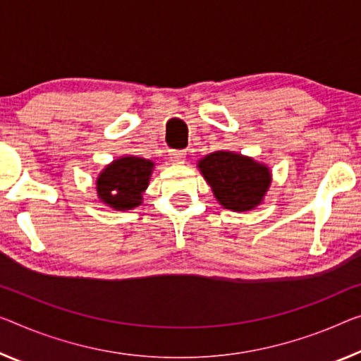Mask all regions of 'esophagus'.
I'll return each instance as SVG.
<instances>
[{"label":"esophagus","mask_w":361,"mask_h":361,"mask_svg":"<svg viewBox=\"0 0 361 361\" xmlns=\"http://www.w3.org/2000/svg\"><path fill=\"white\" fill-rule=\"evenodd\" d=\"M169 154L176 163H184L187 153H185V149H169Z\"/></svg>","instance_id":"obj_1"}]
</instances>
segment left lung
Wrapping results in <instances>:
<instances>
[{
  "mask_svg": "<svg viewBox=\"0 0 361 361\" xmlns=\"http://www.w3.org/2000/svg\"><path fill=\"white\" fill-rule=\"evenodd\" d=\"M198 168L218 202L234 212H248L262 203L271 184L266 166L232 152L208 154L200 159Z\"/></svg>",
  "mask_w": 361,
  "mask_h": 361,
  "instance_id": "left-lung-1",
  "label": "left lung"
}]
</instances>
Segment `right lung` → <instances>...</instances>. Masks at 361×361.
<instances>
[{
	"mask_svg": "<svg viewBox=\"0 0 361 361\" xmlns=\"http://www.w3.org/2000/svg\"><path fill=\"white\" fill-rule=\"evenodd\" d=\"M153 163L137 157L116 159L99 174L97 192L114 209H132L142 203V193L148 187Z\"/></svg>",
	"mask_w": 361,
	"mask_h": 361,
	"instance_id": "right-lung-1",
	"label": "right lung"
}]
</instances>
